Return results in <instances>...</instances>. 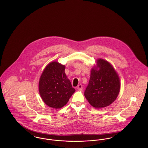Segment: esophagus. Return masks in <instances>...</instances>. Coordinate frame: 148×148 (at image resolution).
<instances>
[{
  "label": "esophagus",
  "instance_id": "esophagus-1",
  "mask_svg": "<svg viewBox=\"0 0 148 148\" xmlns=\"http://www.w3.org/2000/svg\"><path fill=\"white\" fill-rule=\"evenodd\" d=\"M82 89H83V86H82V85L81 84H79L77 86V89L78 90H82Z\"/></svg>",
  "mask_w": 148,
  "mask_h": 148
}]
</instances>
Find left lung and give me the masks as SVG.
<instances>
[{"label":"left lung","mask_w":148,"mask_h":148,"mask_svg":"<svg viewBox=\"0 0 148 148\" xmlns=\"http://www.w3.org/2000/svg\"><path fill=\"white\" fill-rule=\"evenodd\" d=\"M120 89V78L113 65L103 59H98L84 92L89 104L96 109L110 106L118 97Z\"/></svg>","instance_id":"obj_1"}]
</instances>
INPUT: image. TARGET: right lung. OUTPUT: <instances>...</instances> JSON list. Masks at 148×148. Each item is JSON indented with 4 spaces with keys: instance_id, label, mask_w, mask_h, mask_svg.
<instances>
[{
    "instance_id": "right-lung-1",
    "label": "right lung",
    "mask_w": 148,
    "mask_h": 148,
    "mask_svg": "<svg viewBox=\"0 0 148 148\" xmlns=\"http://www.w3.org/2000/svg\"><path fill=\"white\" fill-rule=\"evenodd\" d=\"M65 66L51 62L42 71L39 82V92L44 103L60 109L65 106L75 90L65 73Z\"/></svg>"
}]
</instances>
